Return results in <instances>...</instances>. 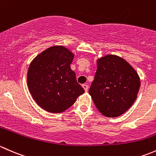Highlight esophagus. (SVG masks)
<instances>
[{"mask_svg": "<svg viewBox=\"0 0 156 156\" xmlns=\"http://www.w3.org/2000/svg\"><path fill=\"white\" fill-rule=\"evenodd\" d=\"M83 89H84V90H85V91H88V89H89V86H87V85L86 84H83Z\"/></svg>", "mask_w": 156, "mask_h": 156, "instance_id": "esophagus-1", "label": "esophagus"}]
</instances>
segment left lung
I'll use <instances>...</instances> for the list:
<instances>
[{
	"label": "left lung",
	"instance_id": "1",
	"mask_svg": "<svg viewBox=\"0 0 156 156\" xmlns=\"http://www.w3.org/2000/svg\"><path fill=\"white\" fill-rule=\"evenodd\" d=\"M97 66L89 94L102 115L119 116L137 98L140 86L139 75L124 58L115 55L98 58Z\"/></svg>",
	"mask_w": 156,
	"mask_h": 156
}]
</instances>
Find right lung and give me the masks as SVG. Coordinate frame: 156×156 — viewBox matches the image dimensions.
Here are the masks:
<instances>
[{"mask_svg": "<svg viewBox=\"0 0 156 156\" xmlns=\"http://www.w3.org/2000/svg\"><path fill=\"white\" fill-rule=\"evenodd\" d=\"M73 57L67 48L54 46L30 62L27 74L28 90L34 100L46 111H65L85 92L70 68Z\"/></svg>", "mask_w": 156, "mask_h": 156, "instance_id": "obj_1", "label": "right lung"}]
</instances>
